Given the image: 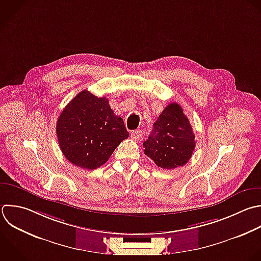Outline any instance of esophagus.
<instances>
[{
  "mask_svg": "<svg viewBox=\"0 0 261 261\" xmlns=\"http://www.w3.org/2000/svg\"><path fill=\"white\" fill-rule=\"evenodd\" d=\"M130 136H132V139L133 140H135V141H141L142 140V136H143V134H142V132L141 130H134L132 134H130Z\"/></svg>",
  "mask_w": 261,
  "mask_h": 261,
  "instance_id": "obj_1",
  "label": "esophagus"
}]
</instances>
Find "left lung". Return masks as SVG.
<instances>
[{
	"label": "left lung",
	"mask_w": 261,
	"mask_h": 261,
	"mask_svg": "<svg viewBox=\"0 0 261 261\" xmlns=\"http://www.w3.org/2000/svg\"><path fill=\"white\" fill-rule=\"evenodd\" d=\"M195 146L192 125L177 103L165 107L143 144L144 153L164 169L185 165L192 157Z\"/></svg>",
	"instance_id": "left-lung-1"
}]
</instances>
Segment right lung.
Wrapping results in <instances>:
<instances>
[{"instance_id": "obj_1", "label": "right lung", "mask_w": 261, "mask_h": 261, "mask_svg": "<svg viewBox=\"0 0 261 261\" xmlns=\"http://www.w3.org/2000/svg\"><path fill=\"white\" fill-rule=\"evenodd\" d=\"M56 133L60 149L72 164L96 169L106 163L129 134L105 97L79 93L61 112Z\"/></svg>"}]
</instances>
